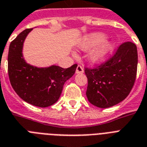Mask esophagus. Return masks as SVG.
Segmentation results:
<instances>
[{"label":"esophagus","instance_id":"esophagus-1","mask_svg":"<svg viewBox=\"0 0 147 147\" xmlns=\"http://www.w3.org/2000/svg\"><path fill=\"white\" fill-rule=\"evenodd\" d=\"M84 72V69H83V67H82L81 65H78L77 66V69H76V73L78 74H82Z\"/></svg>","mask_w":147,"mask_h":147}]
</instances>
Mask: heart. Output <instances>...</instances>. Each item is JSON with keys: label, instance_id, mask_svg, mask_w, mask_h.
Returning <instances> with one entry per match:
<instances>
[{"label": "heart", "instance_id": "1", "mask_svg": "<svg viewBox=\"0 0 147 147\" xmlns=\"http://www.w3.org/2000/svg\"><path fill=\"white\" fill-rule=\"evenodd\" d=\"M105 37L102 34H93L87 36L82 42L81 47L84 50H88L93 47L96 46L104 40ZM111 48L109 44H104L99 48L96 49L91 53V58L94 61H100L107 54Z\"/></svg>", "mask_w": 147, "mask_h": 147}]
</instances>
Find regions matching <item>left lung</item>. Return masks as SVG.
Listing matches in <instances>:
<instances>
[{"label":"left lung","instance_id":"1","mask_svg":"<svg viewBox=\"0 0 147 147\" xmlns=\"http://www.w3.org/2000/svg\"><path fill=\"white\" fill-rule=\"evenodd\" d=\"M138 62L137 46L126 41L104 62L94 68L84 67L88 101L100 108H108L124 100L135 82Z\"/></svg>","mask_w":147,"mask_h":147}]
</instances>
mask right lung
<instances>
[{"instance_id": "right-lung-1", "label": "right lung", "mask_w": 147, "mask_h": 147, "mask_svg": "<svg viewBox=\"0 0 147 147\" xmlns=\"http://www.w3.org/2000/svg\"><path fill=\"white\" fill-rule=\"evenodd\" d=\"M32 28L22 32L11 41L8 52V76L15 92L24 101L38 107H48L59 100L63 85L76 72L77 64L69 68L52 65L37 68L22 58L24 40Z\"/></svg>"}]
</instances>
